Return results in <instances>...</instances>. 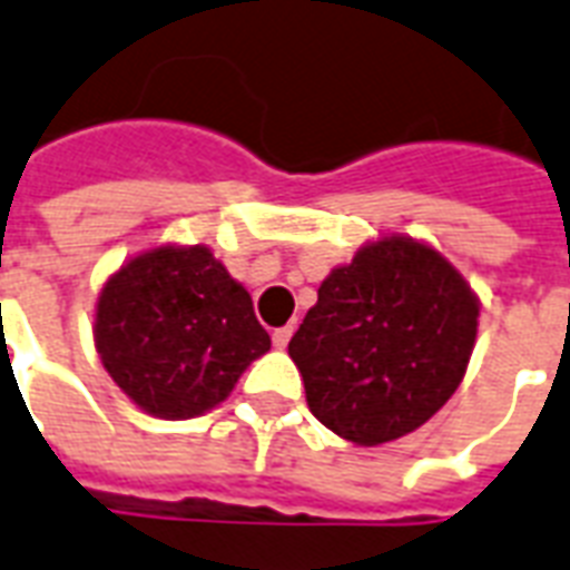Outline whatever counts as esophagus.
<instances>
[{"instance_id": "esophagus-1", "label": "esophagus", "mask_w": 570, "mask_h": 570, "mask_svg": "<svg viewBox=\"0 0 570 570\" xmlns=\"http://www.w3.org/2000/svg\"><path fill=\"white\" fill-rule=\"evenodd\" d=\"M291 336H294V327H291V324L276 327V331H273V345H276V348H285V345L291 342Z\"/></svg>"}]
</instances>
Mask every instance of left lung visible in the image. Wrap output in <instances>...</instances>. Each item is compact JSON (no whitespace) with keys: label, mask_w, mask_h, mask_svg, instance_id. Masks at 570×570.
I'll list each match as a JSON object with an SVG mask.
<instances>
[{"label":"left lung","mask_w":570,"mask_h":570,"mask_svg":"<svg viewBox=\"0 0 570 570\" xmlns=\"http://www.w3.org/2000/svg\"><path fill=\"white\" fill-rule=\"evenodd\" d=\"M460 269L412 237L366 243L321 282L288 342L309 412L354 444L393 442L460 387L478 336Z\"/></svg>","instance_id":"left-lung-1"}]
</instances>
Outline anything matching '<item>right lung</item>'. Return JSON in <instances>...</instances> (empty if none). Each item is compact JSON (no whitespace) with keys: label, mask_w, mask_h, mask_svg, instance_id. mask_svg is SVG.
Wrapping results in <instances>:
<instances>
[{"label":"right lung","mask_w":570,"mask_h":570,"mask_svg":"<svg viewBox=\"0 0 570 570\" xmlns=\"http://www.w3.org/2000/svg\"><path fill=\"white\" fill-rule=\"evenodd\" d=\"M92 333L119 391L165 421L216 409L269 351L249 291L207 246H158L122 264L98 294Z\"/></svg>","instance_id":"right-lung-1"}]
</instances>
